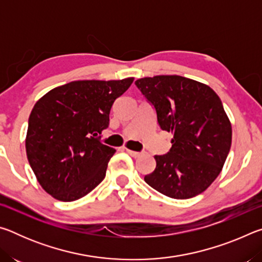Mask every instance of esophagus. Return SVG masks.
<instances>
[{
  "label": "esophagus",
  "instance_id": "obj_1",
  "mask_svg": "<svg viewBox=\"0 0 262 262\" xmlns=\"http://www.w3.org/2000/svg\"><path fill=\"white\" fill-rule=\"evenodd\" d=\"M126 151L132 157H140L141 155H142V152H139V151H134V150H130V149H126Z\"/></svg>",
  "mask_w": 262,
  "mask_h": 262
}]
</instances>
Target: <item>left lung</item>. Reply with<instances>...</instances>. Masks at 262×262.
Instances as JSON below:
<instances>
[{
  "instance_id": "obj_1",
  "label": "left lung",
  "mask_w": 262,
  "mask_h": 262,
  "mask_svg": "<svg viewBox=\"0 0 262 262\" xmlns=\"http://www.w3.org/2000/svg\"><path fill=\"white\" fill-rule=\"evenodd\" d=\"M136 86L154 105L172 148L155 156L156 168L145 183L168 198L201 194L221 173L231 147V122L210 86L178 75L140 78Z\"/></svg>"
}]
</instances>
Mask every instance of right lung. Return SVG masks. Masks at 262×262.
Listing matches in <instances>:
<instances>
[{
	"instance_id": "right-lung-1",
	"label": "right lung",
	"mask_w": 262,
	"mask_h": 262,
	"mask_svg": "<svg viewBox=\"0 0 262 262\" xmlns=\"http://www.w3.org/2000/svg\"><path fill=\"white\" fill-rule=\"evenodd\" d=\"M134 77L118 81H74L48 91L29 118L26 156L38 183L56 200H78L106 174L115 149L98 134L108 127L114 100Z\"/></svg>"
}]
</instances>
